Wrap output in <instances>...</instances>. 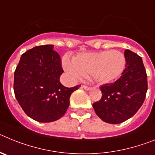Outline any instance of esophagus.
<instances>
[{
  "mask_svg": "<svg viewBox=\"0 0 155 155\" xmlns=\"http://www.w3.org/2000/svg\"><path fill=\"white\" fill-rule=\"evenodd\" d=\"M82 87H83L84 90H87V91L91 89V87H88V86H86V85H82Z\"/></svg>",
  "mask_w": 155,
  "mask_h": 155,
  "instance_id": "34e87169",
  "label": "esophagus"
}]
</instances>
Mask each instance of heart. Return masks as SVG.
Here are the masks:
<instances>
[{
  "label": "heart",
  "instance_id": "1",
  "mask_svg": "<svg viewBox=\"0 0 155 155\" xmlns=\"http://www.w3.org/2000/svg\"><path fill=\"white\" fill-rule=\"evenodd\" d=\"M63 67L73 78L90 74L100 84H107L120 78L126 67V57L118 50L79 53L73 61L68 57L63 59Z\"/></svg>",
  "mask_w": 155,
  "mask_h": 155
}]
</instances>
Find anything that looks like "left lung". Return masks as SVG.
I'll list each match as a JSON object with an SVG mask.
<instances>
[{
	"mask_svg": "<svg viewBox=\"0 0 155 155\" xmlns=\"http://www.w3.org/2000/svg\"><path fill=\"white\" fill-rule=\"evenodd\" d=\"M126 68L114 83L102 84V98L93 103L102 121L118 124L131 118L141 107L147 91V78L142 58L129 50L124 52Z\"/></svg>",
	"mask_w": 155,
	"mask_h": 155,
	"instance_id": "left-lung-1",
	"label": "left lung"
}]
</instances>
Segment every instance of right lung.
I'll use <instances>...</instances> for the list:
<instances>
[{
	"instance_id": "obj_1",
	"label": "right lung",
	"mask_w": 155,
	"mask_h": 155,
	"mask_svg": "<svg viewBox=\"0 0 155 155\" xmlns=\"http://www.w3.org/2000/svg\"><path fill=\"white\" fill-rule=\"evenodd\" d=\"M53 45L39 46L21 55L15 71L14 91L28 116L40 123L61 119L70 105L71 94L79 85L64 87L61 57Z\"/></svg>"
}]
</instances>
